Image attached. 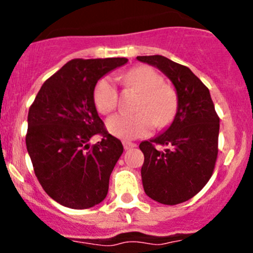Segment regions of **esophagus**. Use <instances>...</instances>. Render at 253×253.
Returning a JSON list of instances; mask_svg holds the SVG:
<instances>
[{
  "mask_svg": "<svg viewBox=\"0 0 253 253\" xmlns=\"http://www.w3.org/2000/svg\"><path fill=\"white\" fill-rule=\"evenodd\" d=\"M122 143H124V148L126 150L132 149V148H136L137 147L136 143H132V142H129V141H124Z\"/></svg>",
  "mask_w": 253,
  "mask_h": 253,
  "instance_id": "34e87169",
  "label": "esophagus"
}]
</instances>
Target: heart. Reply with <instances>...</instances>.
Listing matches in <instances>:
<instances>
[{
  "label": "heart",
  "mask_w": 253,
  "mask_h": 253,
  "mask_svg": "<svg viewBox=\"0 0 253 253\" xmlns=\"http://www.w3.org/2000/svg\"><path fill=\"white\" fill-rule=\"evenodd\" d=\"M125 85L142 94L136 115L116 114L106 121V128L121 138L147 136L157 125L165 127L172 121L177 110V96L174 89L163 83V78L149 66L131 68L122 77ZM119 101V93L111 77H104L94 89V103L100 114L114 111Z\"/></svg>",
  "instance_id": "obj_1"
}]
</instances>
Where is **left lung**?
<instances>
[{"label": "left lung", "mask_w": 253, "mask_h": 253, "mask_svg": "<svg viewBox=\"0 0 253 253\" xmlns=\"http://www.w3.org/2000/svg\"><path fill=\"white\" fill-rule=\"evenodd\" d=\"M137 60L159 68L177 94L172 124L164 133L139 144L144 154L143 188L157 202L178 205L197 195L213 175L219 117L209 89L190 68L160 55L137 56ZM158 144L167 148L158 151Z\"/></svg>", "instance_id": "left-lung-1"}]
</instances>
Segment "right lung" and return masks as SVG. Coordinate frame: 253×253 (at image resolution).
Returning <instances> with one entry per match:
<instances>
[{"label":"right lung","instance_id":"right-lung-1","mask_svg":"<svg viewBox=\"0 0 253 253\" xmlns=\"http://www.w3.org/2000/svg\"><path fill=\"white\" fill-rule=\"evenodd\" d=\"M127 58H75L42 84L28 114L27 149L45 192L60 205L86 209L104 201L109 180L124 153L106 131L94 103L103 76ZM103 138L94 146L88 139Z\"/></svg>","mask_w":253,"mask_h":253}]
</instances>
